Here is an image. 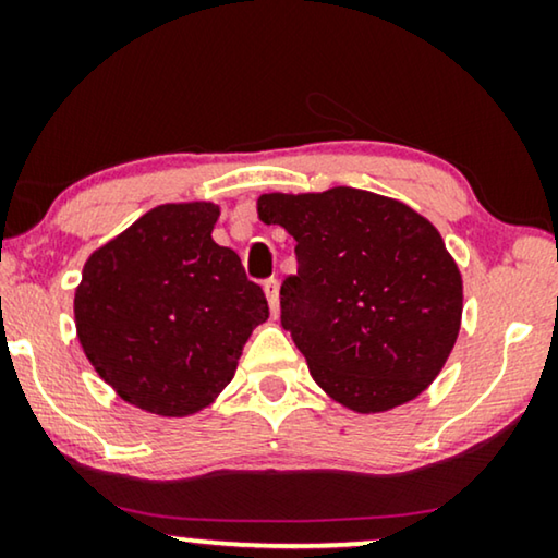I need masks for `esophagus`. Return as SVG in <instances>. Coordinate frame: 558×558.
Masks as SVG:
<instances>
[{
	"label": "esophagus",
	"instance_id": "obj_1",
	"mask_svg": "<svg viewBox=\"0 0 558 558\" xmlns=\"http://www.w3.org/2000/svg\"><path fill=\"white\" fill-rule=\"evenodd\" d=\"M264 292H266V300H269L271 317H279V281L277 279L264 281Z\"/></svg>",
	"mask_w": 558,
	"mask_h": 558
}]
</instances>
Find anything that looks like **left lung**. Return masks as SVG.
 <instances>
[{
    "label": "left lung",
    "instance_id": "left-lung-1",
    "mask_svg": "<svg viewBox=\"0 0 558 558\" xmlns=\"http://www.w3.org/2000/svg\"><path fill=\"white\" fill-rule=\"evenodd\" d=\"M258 220L296 241L281 327L315 384L355 414L414 401L462 327V274L437 228L407 203L357 187L264 193Z\"/></svg>",
    "mask_w": 558,
    "mask_h": 558
}]
</instances>
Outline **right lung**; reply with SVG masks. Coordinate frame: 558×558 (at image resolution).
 Here are the masks:
<instances>
[{"instance_id": "add662e5", "label": "right lung", "mask_w": 558, "mask_h": 558, "mask_svg": "<svg viewBox=\"0 0 558 558\" xmlns=\"http://www.w3.org/2000/svg\"><path fill=\"white\" fill-rule=\"evenodd\" d=\"M220 208L165 203L98 246L75 287L78 342L132 407L193 416L223 393L243 345L269 319L262 287L213 241Z\"/></svg>"}]
</instances>
